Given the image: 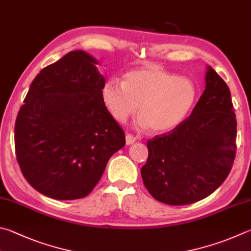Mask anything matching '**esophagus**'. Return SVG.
<instances>
[{
    "instance_id": "obj_1",
    "label": "esophagus",
    "mask_w": 251,
    "mask_h": 251,
    "mask_svg": "<svg viewBox=\"0 0 251 251\" xmlns=\"http://www.w3.org/2000/svg\"><path fill=\"white\" fill-rule=\"evenodd\" d=\"M126 144L127 145H131L133 143H135L136 141V137L134 135H131V134H126Z\"/></svg>"
}]
</instances>
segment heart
Returning a JSON list of instances; mask_svg holds the SVG:
<instances>
[{
    "instance_id": "heart-1",
    "label": "heart",
    "mask_w": 251,
    "mask_h": 251,
    "mask_svg": "<svg viewBox=\"0 0 251 251\" xmlns=\"http://www.w3.org/2000/svg\"><path fill=\"white\" fill-rule=\"evenodd\" d=\"M198 97L194 82L159 67L130 71L124 82L108 80L102 89L103 102L117 122L124 123L137 112L139 124L156 133L180 125Z\"/></svg>"
}]
</instances>
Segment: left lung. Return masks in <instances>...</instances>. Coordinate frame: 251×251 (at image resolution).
Returning <instances> with one entry per match:
<instances>
[{
  "label": "left lung",
  "mask_w": 251,
  "mask_h": 251,
  "mask_svg": "<svg viewBox=\"0 0 251 251\" xmlns=\"http://www.w3.org/2000/svg\"><path fill=\"white\" fill-rule=\"evenodd\" d=\"M191 115L147 143L140 173L149 193L168 205H186L212 194L229 175L236 154L237 122L230 91L212 67Z\"/></svg>",
  "instance_id": "left-lung-1"
}]
</instances>
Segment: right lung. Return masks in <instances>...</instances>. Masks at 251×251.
Returning <instances> with one entry per match:
<instances>
[{
	"instance_id": "obj_1",
	"label": "right lung",
	"mask_w": 251,
	"mask_h": 251,
	"mask_svg": "<svg viewBox=\"0 0 251 251\" xmlns=\"http://www.w3.org/2000/svg\"><path fill=\"white\" fill-rule=\"evenodd\" d=\"M98 61L75 50L45 67L30 84L15 122V152L27 182L48 198H85L125 133L102 99Z\"/></svg>"
}]
</instances>
